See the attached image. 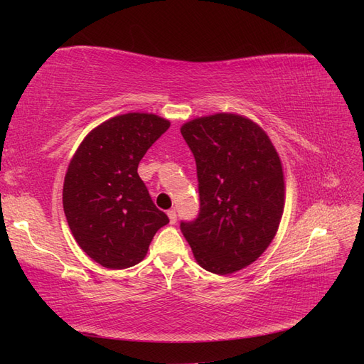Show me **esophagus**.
<instances>
[{
  "label": "esophagus",
  "instance_id": "1",
  "mask_svg": "<svg viewBox=\"0 0 364 364\" xmlns=\"http://www.w3.org/2000/svg\"><path fill=\"white\" fill-rule=\"evenodd\" d=\"M167 215H168V218H170V223H171V225H174V223H176V220H178V215H176V211H174V209H170V211L167 213Z\"/></svg>",
  "mask_w": 364,
  "mask_h": 364
}]
</instances>
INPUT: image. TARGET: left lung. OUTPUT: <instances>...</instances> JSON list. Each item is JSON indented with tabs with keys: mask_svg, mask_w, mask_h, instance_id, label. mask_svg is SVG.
I'll return each instance as SVG.
<instances>
[{
	"mask_svg": "<svg viewBox=\"0 0 364 364\" xmlns=\"http://www.w3.org/2000/svg\"><path fill=\"white\" fill-rule=\"evenodd\" d=\"M199 179L200 211L182 222L196 261L230 274L257 261L277 235L284 213V171L277 149L257 123L237 114L194 118L181 127Z\"/></svg>",
	"mask_w": 364,
	"mask_h": 364,
	"instance_id": "obj_1",
	"label": "left lung"
}]
</instances>
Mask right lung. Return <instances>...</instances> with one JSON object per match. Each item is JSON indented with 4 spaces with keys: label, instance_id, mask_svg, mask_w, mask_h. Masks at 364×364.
<instances>
[{
    "label": "right lung",
    "instance_id": "obj_1",
    "mask_svg": "<svg viewBox=\"0 0 364 364\" xmlns=\"http://www.w3.org/2000/svg\"><path fill=\"white\" fill-rule=\"evenodd\" d=\"M170 121L155 114L117 115L85 136L63 182V211L77 245L106 269H127L147 255L170 220L153 203L138 164Z\"/></svg>",
    "mask_w": 364,
    "mask_h": 364
}]
</instances>
